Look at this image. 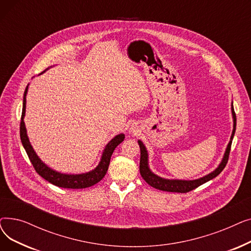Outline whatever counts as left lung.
Here are the masks:
<instances>
[{
  "mask_svg": "<svg viewBox=\"0 0 251 251\" xmlns=\"http://www.w3.org/2000/svg\"><path fill=\"white\" fill-rule=\"evenodd\" d=\"M232 115H233V119H234V128H233V132L231 135V140L228 144L225 155L223 157V161L220 164V166L212 172L210 174L200 178L197 180H192V181H184V180H167V179H163L159 176L154 175L151 171L149 168V164H148V151L146 150V147L143 146V143L138 140V144L140 148V163H139V171H140V175L141 177L144 179L149 185H151V187L159 189L162 191H168V192H179V193H186L189 192L195 188H197L199 186H201V184L214 179L215 177H217L222 171L224 170V168L226 167L228 160H229V154H230V151H231V144H232V140L235 134V130H236V114L234 112V108L232 105Z\"/></svg>",
  "mask_w": 251,
  "mask_h": 251,
  "instance_id": "1",
  "label": "left lung"
}]
</instances>
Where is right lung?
I'll use <instances>...</instances> for the list:
<instances>
[{
	"label": "right lung",
	"mask_w": 251,
	"mask_h": 251,
	"mask_svg": "<svg viewBox=\"0 0 251 251\" xmlns=\"http://www.w3.org/2000/svg\"><path fill=\"white\" fill-rule=\"evenodd\" d=\"M27 88H25L24 97H23V107H22V115H21V122H20V138L23 147L27 153L29 160L36 171V173L42 176L44 179L49 181L50 183L54 184V185L62 188H71V189H81V188H87L90 187L95 184L99 183L105 175L110 165L111 156L115 151V149L120 144L124 138V134H119L116 137H114L105 147L101 160L99 164V166L91 172L80 174V175H67V174H61L56 172V171L50 169L47 167L41 160L38 159V156L34 152L32 147L30 146V142L28 140L27 134H26V129L24 125L23 118L25 115V107H26V94H27Z\"/></svg>",
	"instance_id": "obj_1"
}]
</instances>
